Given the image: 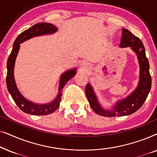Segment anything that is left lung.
Returning <instances> with one entry per match:
<instances>
[{"instance_id":"obj_1","label":"left lung","mask_w":157,"mask_h":157,"mask_svg":"<svg viewBox=\"0 0 157 157\" xmlns=\"http://www.w3.org/2000/svg\"><path fill=\"white\" fill-rule=\"evenodd\" d=\"M119 46L121 48L131 47L137 55L140 68L139 84L128 97L118 101L113 110H106L101 106L91 84L87 83L85 91L90 106L94 112L104 117H123L136 112L144 103L151 89V78L149 73V63L146 56L145 48L141 40L128 30L122 29V36Z\"/></svg>"}]
</instances>
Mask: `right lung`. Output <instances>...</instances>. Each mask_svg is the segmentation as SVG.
I'll return each mask as SVG.
<instances>
[{"label":"right lung","mask_w":157,"mask_h":157,"mask_svg":"<svg viewBox=\"0 0 157 157\" xmlns=\"http://www.w3.org/2000/svg\"><path fill=\"white\" fill-rule=\"evenodd\" d=\"M57 31L56 27L53 24L48 23H36L31 28L22 32L13 45L11 53L8 57L7 61V76H6V84L8 91L11 95L13 99L19 107V109L23 112L32 115H48L56 110L59 108L61 98V89L64 87L66 83L72 78L76 73V68L67 71L61 75L60 79L59 93L56 98L53 101L46 104H38L27 100L19 92L18 88L15 82L13 71L15 66V61L20 48V44L25 40H29L34 36L46 35L56 33Z\"/></svg>","instance_id":"1"}]
</instances>
